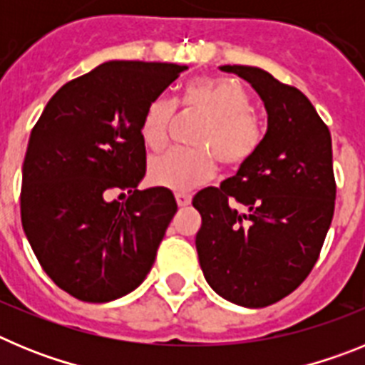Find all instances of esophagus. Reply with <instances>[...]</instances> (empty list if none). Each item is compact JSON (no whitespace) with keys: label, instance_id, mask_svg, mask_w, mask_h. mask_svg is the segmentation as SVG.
I'll use <instances>...</instances> for the list:
<instances>
[{"label":"esophagus","instance_id":"obj_1","mask_svg":"<svg viewBox=\"0 0 365 365\" xmlns=\"http://www.w3.org/2000/svg\"><path fill=\"white\" fill-rule=\"evenodd\" d=\"M175 199H177V205L180 206V208H182V206H188L190 205V195L188 193H185V192H179V193H175Z\"/></svg>","mask_w":365,"mask_h":365}]
</instances>
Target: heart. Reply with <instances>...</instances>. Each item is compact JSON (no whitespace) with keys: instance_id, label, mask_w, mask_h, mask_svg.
Returning <instances> with one entry per match:
<instances>
[{"instance_id":"b5f03b06","label":"heart","mask_w":365,"mask_h":365,"mask_svg":"<svg viewBox=\"0 0 365 365\" xmlns=\"http://www.w3.org/2000/svg\"><path fill=\"white\" fill-rule=\"evenodd\" d=\"M179 104L208 117L201 125L193 150H170L155 157L148 173L155 185L172 190H192L210 179L219 163L240 168L259 151L265 122L252 109V100L241 83L230 78H193L185 83ZM175 102L166 96L150 100L140 118V137L148 150L166 146Z\"/></svg>"}]
</instances>
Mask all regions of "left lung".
<instances>
[{"label": "left lung", "instance_id": "left-lung-1", "mask_svg": "<svg viewBox=\"0 0 365 365\" xmlns=\"http://www.w3.org/2000/svg\"><path fill=\"white\" fill-rule=\"evenodd\" d=\"M252 83L269 130L252 159L193 197L206 282L225 299L267 307L296 291L320 257L336 199L327 124L299 89L259 67L222 66Z\"/></svg>", "mask_w": 365, "mask_h": 365}]
</instances>
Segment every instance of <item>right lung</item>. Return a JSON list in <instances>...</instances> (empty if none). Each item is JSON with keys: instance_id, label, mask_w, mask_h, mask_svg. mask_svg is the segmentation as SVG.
<instances>
[{"instance_id": "obj_1", "label": "right lung", "mask_w": 365, "mask_h": 365, "mask_svg": "<svg viewBox=\"0 0 365 365\" xmlns=\"http://www.w3.org/2000/svg\"><path fill=\"white\" fill-rule=\"evenodd\" d=\"M186 66L106 62L62 86L29 138L21 225L41 269L62 291L104 303L137 289L177 212L146 173L140 118ZM128 193L125 203L113 195Z\"/></svg>"}]
</instances>
